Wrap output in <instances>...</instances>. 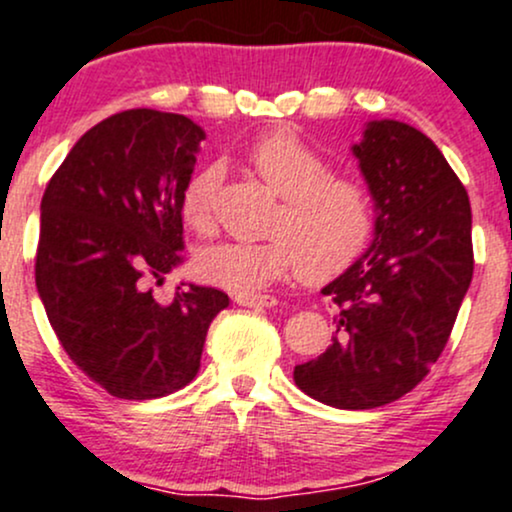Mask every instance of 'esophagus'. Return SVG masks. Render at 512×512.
Wrapping results in <instances>:
<instances>
[{
    "instance_id": "esophagus-1",
    "label": "esophagus",
    "mask_w": 512,
    "mask_h": 512,
    "mask_svg": "<svg viewBox=\"0 0 512 512\" xmlns=\"http://www.w3.org/2000/svg\"><path fill=\"white\" fill-rule=\"evenodd\" d=\"M235 303H238V306H247V308H272V306H277V299H274V296H265V294H238L235 296Z\"/></svg>"
}]
</instances>
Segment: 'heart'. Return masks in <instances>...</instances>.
Wrapping results in <instances>:
<instances>
[{"label": "heart", "instance_id": "obj_1", "mask_svg": "<svg viewBox=\"0 0 512 512\" xmlns=\"http://www.w3.org/2000/svg\"><path fill=\"white\" fill-rule=\"evenodd\" d=\"M245 160L279 196L274 238L262 243L226 240L201 250V279L233 294H257L291 272L320 284L338 277L362 255L374 230L372 196L355 179L330 174L325 157L291 128H274L247 145ZM221 179L216 165L189 177L182 192L187 226H211Z\"/></svg>", "mask_w": 512, "mask_h": 512}]
</instances>
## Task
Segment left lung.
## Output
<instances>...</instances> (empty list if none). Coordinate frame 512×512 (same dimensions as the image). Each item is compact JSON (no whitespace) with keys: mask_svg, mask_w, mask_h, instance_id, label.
<instances>
[{"mask_svg":"<svg viewBox=\"0 0 512 512\" xmlns=\"http://www.w3.org/2000/svg\"><path fill=\"white\" fill-rule=\"evenodd\" d=\"M352 155L374 201L372 243L323 286L340 306L338 330L294 381L325 406L367 411L415 389L442 355L474 250L469 196L425 133L369 121Z\"/></svg>","mask_w":512,"mask_h":512,"instance_id":"1","label":"left lung"}]
</instances>
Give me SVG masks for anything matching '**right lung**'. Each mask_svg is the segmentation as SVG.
Instances as JSON below:
<instances>
[{"label":"right lung","mask_w":512,"mask_h":512,"mask_svg":"<svg viewBox=\"0 0 512 512\" xmlns=\"http://www.w3.org/2000/svg\"><path fill=\"white\" fill-rule=\"evenodd\" d=\"M204 128L182 114L131 109L72 145L41 201L36 286L72 362L111 396L160 398L199 372L213 286L182 284L170 303L150 282L182 257V192Z\"/></svg>","instance_id":"obj_1"}]
</instances>
